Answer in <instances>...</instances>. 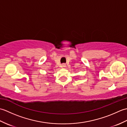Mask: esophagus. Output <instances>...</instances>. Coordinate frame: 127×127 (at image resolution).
<instances>
[{
	"label": "esophagus",
	"mask_w": 127,
	"mask_h": 127,
	"mask_svg": "<svg viewBox=\"0 0 127 127\" xmlns=\"http://www.w3.org/2000/svg\"><path fill=\"white\" fill-rule=\"evenodd\" d=\"M65 66H66V65H65V64H62V68H65Z\"/></svg>",
	"instance_id": "34e87169"
}]
</instances>
